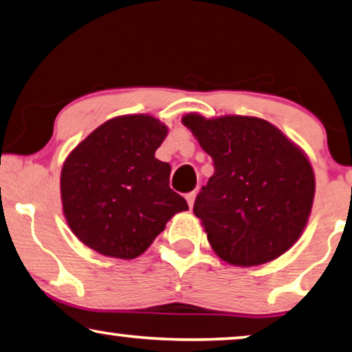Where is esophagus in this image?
<instances>
[{
  "label": "esophagus",
  "mask_w": 352,
  "mask_h": 352,
  "mask_svg": "<svg viewBox=\"0 0 352 352\" xmlns=\"http://www.w3.org/2000/svg\"><path fill=\"white\" fill-rule=\"evenodd\" d=\"M195 199H196V191H191V192H188V195H186L188 206L192 207V204H195Z\"/></svg>",
  "instance_id": "1"
}]
</instances>
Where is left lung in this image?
I'll return each instance as SVG.
<instances>
[{
  "mask_svg": "<svg viewBox=\"0 0 352 352\" xmlns=\"http://www.w3.org/2000/svg\"><path fill=\"white\" fill-rule=\"evenodd\" d=\"M214 161L192 212L226 263L256 266L298 241L313 207L308 157L271 122L254 116L182 120Z\"/></svg>",
  "mask_w": 352,
  "mask_h": 352,
  "instance_id": "obj_1",
  "label": "left lung"
}]
</instances>
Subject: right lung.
<instances>
[{
  "label": "right lung",
  "mask_w": 352,
  "mask_h": 352,
  "mask_svg": "<svg viewBox=\"0 0 352 352\" xmlns=\"http://www.w3.org/2000/svg\"><path fill=\"white\" fill-rule=\"evenodd\" d=\"M167 126L150 115L103 122L63 162L68 226L84 245L113 258L142 255L186 201L169 186L170 166L155 153Z\"/></svg>",
  "instance_id": "obj_1"
}]
</instances>
